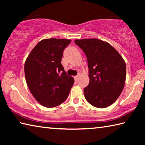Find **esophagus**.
<instances>
[{
	"mask_svg": "<svg viewBox=\"0 0 145 145\" xmlns=\"http://www.w3.org/2000/svg\"><path fill=\"white\" fill-rule=\"evenodd\" d=\"M78 77H79V75H76V76H75V77H74V79H75V81H77V79H78Z\"/></svg>",
	"mask_w": 145,
	"mask_h": 145,
	"instance_id": "1",
	"label": "esophagus"
}]
</instances>
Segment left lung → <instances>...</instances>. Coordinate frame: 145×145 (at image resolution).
I'll use <instances>...</instances> for the list:
<instances>
[{
	"label": "left lung",
	"instance_id": "left-lung-1",
	"mask_svg": "<svg viewBox=\"0 0 145 145\" xmlns=\"http://www.w3.org/2000/svg\"><path fill=\"white\" fill-rule=\"evenodd\" d=\"M75 43L87 57L89 83L84 89L86 100L98 108L109 106L124 88L126 79L124 59L106 41L91 38L75 40Z\"/></svg>",
	"mask_w": 145,
	"mask_h": 145
}]
</instances>
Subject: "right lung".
Listing matches in <instances>:
<instances>
[{"label":"right lung","mask_w":145,"mask_h":145,"mask_svg":"<svg viewBox=\"0 0 145 145\" xmlns=\"http://www.w3.org/2000/svg\"><path fill=\"white\" fill-rule=\"evenodd\" d=\"M71 40L49 38L38 42L27 57L24 72L32 95L45 107H54L67 100L74 79L61 65L64 49Z\"/></svg>","instance_id":"obj_1"}]
</instances>
